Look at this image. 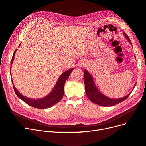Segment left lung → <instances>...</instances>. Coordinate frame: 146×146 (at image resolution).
<instances>
[{"label": "left lung", "mask_w": 146, "mask_h": 146, "mask_svg": "<svg viewBox=\"0 0 146 146\" xmlns=\"http://www.w3.org/2000/svg\"><path fill=\"white\" fill-rule=\"evenodd\" d=\"M124 35H125L129 42L131 43V44H132L130 39L129 38L128 36L125 32H124ZM84 81L85 85V92L88 98L93 103L100 106H112L115 105L126 99L131 93H130L126 96L120 99H114L108 98L106 96L102 94L96 88L92 76L90 74V73H88L87 70H85L84 72Z\"/></svg>", "instance_id": "8db88e82"}]
</instances>
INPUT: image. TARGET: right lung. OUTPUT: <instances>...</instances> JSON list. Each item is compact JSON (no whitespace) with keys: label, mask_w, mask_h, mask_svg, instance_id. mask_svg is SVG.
Returning a JSON list of instances; mask_svg holds the SVG:
<instances>
[{"label":"right lung","mask_w":146,"mask_h":146,"mask_svg":"<svg viewBox=\"0 0 146 146\" xmlns=\"http://www.w3.org/2000/svg\"><path fill=\"white\" fill-rule=\"evenodd\" d=\"M16 50H15L14 52L13 56L12 58V60H11V65L13 64V61L14 58V55ZM74 68H73L72 69L67 70L66 72H64L61 75L60 77L59 78L58 81L55 86V87L53 88L52 92L50 94H48V95H47V96L44 97V98H43L42 99H32L26 98V97L21 95L17 91V90L15 88L14 86H13L14 91L16 95H17L21 100L24 101L25 103H26L28 105L32 107L36 108H38V109L48 108H50L53 106L54 105H55L56 104H57L58 102L60 101L61 99L62 98L63 95H64V87L65 82H66L67 78L69 77L70 73H72V70ZM10 73H11V69H10Z\"/></svg>","instance_id":"obj_1"}]
</instances>
